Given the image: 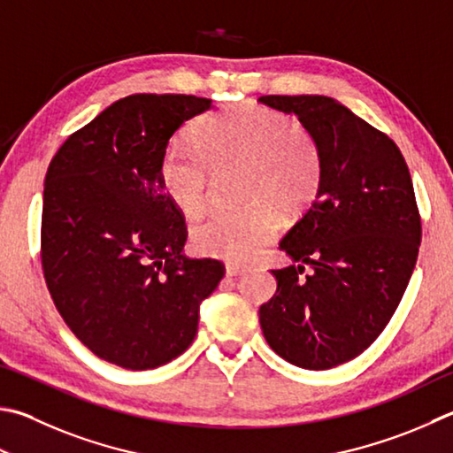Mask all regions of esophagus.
Returning a JSON list of instances; mask_svg holds the SVG:
<instances>
[{
	"label": "esophagus",
	"instance_id": "34e87169",
	"mask_svg": "<svg viewBox=\"0 0 453 453\" xmlns=\"http://www.w3.org/2000/svg\"><path fill=\"white\" fill-rule=\"evenodd\" d=\"M245 267H242V265H234V263H227L226 265V273L229 275V277H240L242 273H245Z\"/></svg>",
	"mask_w": 453,
	"mask_h": 453
}]
</instances>
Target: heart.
<instances>
[{
    "label": "heart",
    "mask_w": 453,
    "mask_h": 453,
    "mask_svg": "<svg viewBox=\"0 0 453 453\" xmlns=\"http://www.w3.org/2000/svg\"><path fill=\"white\" fill-rule=\"evenodd\" d=\"M196 148L170 144L160 158V182L186 216L208 208L216 174H240V210L211 213L192 227L200 255L248 263L265 250L279 227V211L299 216L315 202L323 158L315 138L287 114L257 103H237L194 125Z\"/></svg>",
    "instance_id": "heart-1"
}]
</instances>
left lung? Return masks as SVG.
<instances>
[{
	"label": "left lung",
	"instance_id": "1",
	"mask_svg": "<svg viewBox=\"0 0 453 453\" xmlns=\"http://www.w3.org/2000/svg\"><path fill=\"white\" fill-rule=\"evenodd\" d=\"M259 103L295 114L323 158L315 202L279 243L297 265L271 271L261 331L287 363L326 370L365 352L400 305L422 240L412 178L394 141L331 96Z\"/></svg>",
	"mask_w": 453,
	"mask_h": 453
}]
</instances>
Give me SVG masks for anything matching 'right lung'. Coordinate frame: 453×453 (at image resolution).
I'll return each instance as SVG.
<instances>
[{"label": "right lung", "mask_w": 453, "mask_h": 453, "mask_svg": "<svg viewBox=\"0 0 453 453\" xmlns=\"http://www.w3.org/2000/svg\"><path fill=\"white\" fill-rule=\"evenodd\" d=\"M211 109L194 95H130L73 133L45 176L41 263L57 311L98 358L170 363L198 333L226 269L190 259L184 216L160 182L172 134Z\"/></svg>", "instance_id": "1"}]
</instances>
